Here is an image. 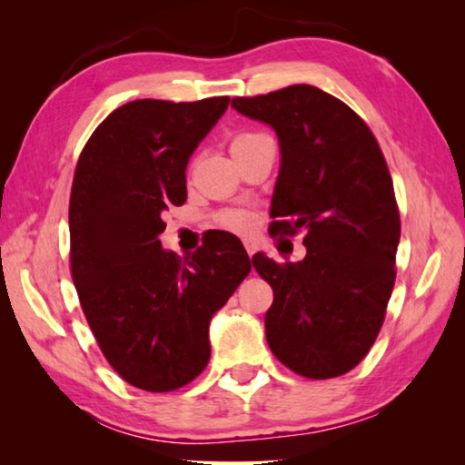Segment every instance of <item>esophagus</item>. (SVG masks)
I'll list each match as a JSON object with an SVG mask.
<instances>
[{
	"label": "esophagus",
	"instance_id": "34e87169",
	"mask_svg": "<svg viewBox=\"0 0 465 465\" xmlns=\"http://www.w3.org/2000/svg\"><path fill=\"white\" fill-rule=\"evenodd\" d=\"M243 248H246L248 256L256 254V252H258V242L254 238H243Z\"/></svg>",
	"mask_w": 465,
	"mask_h": 465
}]
</instances>
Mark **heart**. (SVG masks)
I'll list each match as a JSON object with an SVG mask.
<instances>
[{
    "label": "heart",
    "mask_w": 465,
    "mask_h": 465,
    "mask_svg": "<svg viewBox=\"0 0 465 465\" xmlns=\"http://www.w3.org/2000/svg\"><path fill=\"white\" fill-rule=\"evenodd\" d=\"M262 133H256V131H240L235 133V135L230 139V147L232 152L233 149L242 147L243 143H248V141L261 137ZM217 225L225 227V230H232V232H248L254 227V215L248 213V211L243 209H223L219 211L217 217H215Z\"/></svg>",
    "instance_id": "1"
}]
</instances>
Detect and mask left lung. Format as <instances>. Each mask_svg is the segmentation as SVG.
I'll return each instance as SVG.
<instances>
[{
	"label": "left lung",
	"mask_w": 465,
	"mask_h": 465,
	"mask_svg": "<svg viewBox=\"0 0 465 465\" xmlns=\"http://www.w3.org/2000/svg\"><path fill=\"white\" fill-rule=\"evenodd\" d=\"M232 106L277 131L281 170L271 235L303 232L302 262L252 256L272 287L266 341L282 365L310 380L349 373L380 334L396 281L400 211L371 129L316 85L295 84Z\"/></svg>",
	"instance_id": "1"
}]
</instances>
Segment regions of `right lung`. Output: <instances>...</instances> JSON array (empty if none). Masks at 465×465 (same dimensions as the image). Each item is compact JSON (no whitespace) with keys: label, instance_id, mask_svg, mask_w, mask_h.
Returning <instances> with one entry per match:
<instances>
[{"label":"right lung","instance_id":"1","mask_svg":"<svg viewBox=\"0 0 465 465\" xmlns=\"http://www.w3.org/2000/svg\"><path fill=\"white\" fill-rule=\"evenodd\" d=\"M230 104L133 100L110 113L77 160L69 266L84 316L110 367L145 391L203 373L209 322L248 277L250 258L222 232L180 258L162 250V213L186 201V163Z\"/></svg>","mask_w":465,"mask_h":465}]
</instances>
